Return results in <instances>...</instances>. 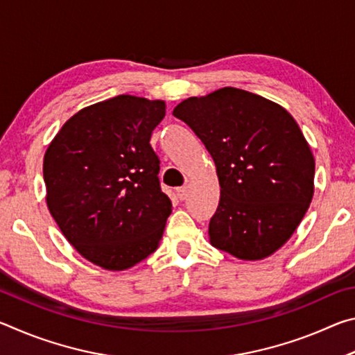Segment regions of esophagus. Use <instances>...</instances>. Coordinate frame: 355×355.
<instances>
[{
  "instance_id": "1",
  "label": "esophagus",
  "mask_w": 355,
  "mask_h": 355,
  "mask_svg": "<svg viewBox=\"0 0 355 355\" xmlns=\"http://www.w3.org/2000/svg\"><path fill=\"white\" fill-rule=\"evenodd\" d=\"M188 186H182V188H178L177 189V196H178V199L180 200H184L186 197H188Z\"/></svg>"
}]
</instances>
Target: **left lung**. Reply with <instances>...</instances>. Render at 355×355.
I'll return each instance as SVG.
<instances>
[{
  "instance_id": "left-lung-1",
  "label": "left lung",
  "mask_w": 355,
  "mask_h": 355,
  "mask_svg": "<svg viewBox=\"0 0 355 355\" xmlns=\"http://www.w3.org/2000/svg\"><path fill=\"white\" fill-rule=\"evenodd\" d=\"M173 116L214 159L220 199L209 241L241 260L274 254L313 197L315 159L296 120L274 101L236 87L184 100Z\"/></svg>"
}]
</instances>
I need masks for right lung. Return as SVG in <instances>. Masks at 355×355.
Instances as JSON below:
<instances>
[{"label":"right lung","instance_id":"right-lung-1","mask_svg":"<svg viewBox=\"0 0 355 355\" xmlns=\"http://www.w3.org/2000/svg\"><path fill=\"white\" fill-rule=\"evenodd\" d=\"M164 116V101L117 95L78 111L46 148L48 209L103 269L123 271L158 249L172 202L150 137Z\"/></svg>","mask_w":355,"mask_h":355}]
</instances>
